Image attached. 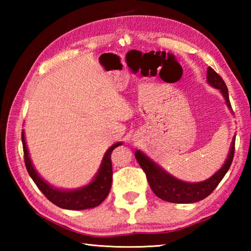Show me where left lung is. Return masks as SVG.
Here are the masks:
<instances>
[{
	"instance_id": "left-lung-1",
	"label": "left lung",
	"mask_w": 251,
	"mask_h": 251,
	"mask_svg": "<svg viewBox=\"0 0 251 251\" xmlns=\"http://www.w3.org/2000/svg\"><path fill=\"white\" fill-rule=\"evenodd\" d=\"M207 82L214 88L220 90L223 98L226 99V103L232 112V106L228 99V90L226 85L219 74L216 73L214 69L210 67L207 69ZM234 151H235V136L233 137L232 143L228 151L227 157L223 166L218 170L210 178L201 182H186L178 178L174 177L166 172L163 167L149 157L147 154L140 150L135 152L137 162L139 163L143 172L147 175L148 182L150 184L152 191L159 199L169 202H177V204H191L199 201L204 200L214 191L217 185L227 173L231 167L233 161Z\"/></svg>"
}]
</instances>
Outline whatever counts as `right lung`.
I'll return each instance as SVG.
<instances>
[{"label":"right lung","mask_w":251,"mask_h":251,"mask_svg":"<svg viewBox=\"0 0 251 251\" xmlns=\"http://www.w3.org/2000/svg\"><path fill=\"white\" fill-rule=\"evenodd\" d=\"M21 139H23L26 170H28L30 177L34 181L37 188L52 204L69 210L90 209V208L100 205L105 200V197L108 196L112 184V175H113V173H112L111 154L116 147L123 145V142H116L106 150L98 172L92 180V182L78 189L63 190L50 184L37 174L33 164L31 162L24 130L23 134H21Z\"/></svg>","instance_id":"add662e5"}]
</instances>
